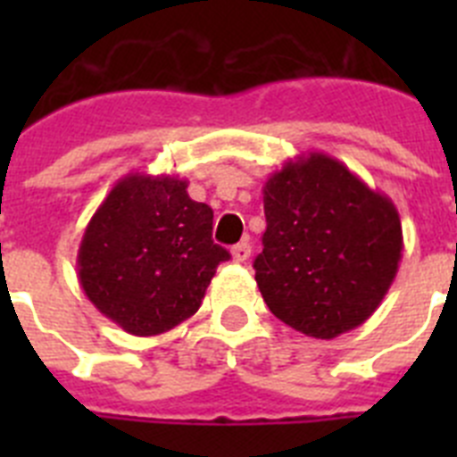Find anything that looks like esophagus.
<instances>
[{
    "instance_id": "1",
    "label": "esophagus",
    "mask_w": 457,
    "mask_h": 457,
    "mask_svg": "<svg viewBox=\"0 0 457 457\" xmlns=\"http://www.w3.org/2000/svg\"><path fill=\"white\" fill-rule=\"evenodd\" d=\"M231 256H233V261H236V263H245V261L252 256V245H249L247 240L237 242L236 247L231 249Z\"/></svg>"
}]
</instances>
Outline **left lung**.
Here are the masks:
<instances>
[{"instance_id": "obj_1", "label": "left lung", "mask_w": 457, "mask_h": 457, "mask_svg": "<svg viewBox=\"0 0 457 457\" xmlns=\"http://www.w3.org/2000/svg\"><path fill=\"white\" fill-rule=\"evenodd\" d=\"M263 208L268 228L253 270L274 316L327 341L364 325L403 256L389 196L334 157L309 153L270 176Z\"/></svg>"}]
</instances>
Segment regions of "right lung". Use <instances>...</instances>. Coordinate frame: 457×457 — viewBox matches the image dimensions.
Wrapping results in <instances>:
<instances>
[{
    "label": "right lung",
    "mask_w": 457,
    "mask_h": 457,
    "mask_svg": "<svg viewBox=\"0 0 457 457\" xmlns=\"http://www.w3.org/2000/svg\"><path fill=\"white\" fill-rule=\"evenodd\" d=\"M228 258L212 242V208L189 199L187 180L128 173L88 221L78 277L104 318L135 337H155L199 311Z\"/></svg>",
    "instance_id": "add662e5"
}]
</instances>
